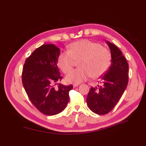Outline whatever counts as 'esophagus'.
Wrapping results in <instances>:
<instances>
[{"instance_id":"34e87169","label":"esophagus","mask_w":146,"mask_h":146,"mask_svg":"<svg viewBox=\"0 0 146 146\" xmlns=\"http://www.w3.org/2000/svg\"><path fill=\"white\" fill-rule=\"evenodd\" d=\"M79 85V84H74L73 85V86H74V88H75V87H77V86H78Z\"/></svg>"}]
</instances>
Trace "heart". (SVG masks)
Wrapping results in <instances>:
<instances>
[{
  "label": "heart",
  "instance_id": "obj_1",
  "mask_svg": "<svg viewBox=\"0 0 146 146\" xmlns=\"http://www.w3.org/2000/svg\"><path fill=\"white\" fill-rule=\"evenodd\" d=\"M78 60L79 68L72 70L66 77L68 83L79 84L90 76L93 78L100 77L109 67L111 55L99 44L82 39L70 44L69 50L61 53L58 64L61 70L67 74L72 69L76 61Z\"/></svg>",
  "mask_w": 146,
  "mask_h": 146
}]
</instances>
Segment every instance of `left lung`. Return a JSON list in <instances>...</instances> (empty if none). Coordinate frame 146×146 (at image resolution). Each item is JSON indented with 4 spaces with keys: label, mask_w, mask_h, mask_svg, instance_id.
Listing matches in <instances>:
<instances>
[{
    "label": "left lung",
    "mask_w": 146,
    "mask_h": 146,
    "mask_svg": "<svg viewBox=\"0 0 146 146\" xmlns=\"http://www.w3.org/2000/svg\"><path fill=\"white\" fill-rule=\"evenodd\" d=\"M111 51L108 70L100 77L98 87H91L86 102L88 107L98 114H105L114 108L125 91L129 77V64L122 52L113 44L106 41Z\"/></svg>",
    "instance_id": "1"
}]
</instances>
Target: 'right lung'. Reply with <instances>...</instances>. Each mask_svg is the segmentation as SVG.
<instances>
[{
  "label": "right lung",
  "mask_w": 146,
  "mask_h": 146,
  "mask_svg": "<svg viewBox=\"0 0 146 146\" xmlns=\"http://www.w3.org/2000/svg\"><path fill=\"white\" fill-rule=\"evenodd\" d=\"M60 54V48L54 44L42 45L26 59L22 73V82L30 100L48 116L64 110L73 88L72 85L54 86L62 79L57 66Z\"/></svg>",
  "instance_id": "obj_1"
}]
</instances>
